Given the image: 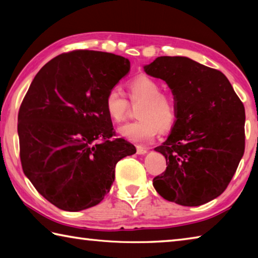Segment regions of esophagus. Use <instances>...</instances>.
<instances>
[{
	"instance_id": "1",
	"label": "esophagus",
	"mask_w": 258,
	"mask_h": 258,
	"mask_svg": "<svg viewBox=\"0 0 258 258\" xmlns=\"http://www.w3.org/2000/svg\"><path fill=\"white\" fill-rule=\"evenodd\" d=\"M147 151H148V149L145 147H141V146L137 147V154L138 155H145V154H147Z\"/></svg>"
}]
</instances>
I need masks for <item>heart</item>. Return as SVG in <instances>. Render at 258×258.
<instances>
[{"label":"heart","mask_w":258,"mask_h":258,"mask_svg":"<svg viewBox=\"0 0 258 258\" xmlns=\"http://www.w3.org/2000/svg\"><path fill=\"white\" fill-rule=\"evenodd\" d=\"M127 97L131 104L137 106L138 120L121 125L120 137L131 142H149L161 132L171 130L177 118L176 106L168 94L161 92V86L154 78L140 75L127 84ZM104 110L115 123L123 121L130 110V103L117 89L108 91L104 98Z\"/></svg>","instance_id":"1"}]
</instances>
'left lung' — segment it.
Segmentation results:
<instances>
[{"label": "left lung", "mask_w": 258, "mask_h": 258, "mask_svg": "<svg viewBox=\"0 0 258 258\" xmlns=\"http://www.w3.org/2000/svg\"><path fill=\"white\" fill-rule=\"evenodd\" d=\"M145 71L175 98L177 118L156 151L165 172L154 178L168 202L200 206L223 194L244 152V107L222 72L185 56H158Z\"/></svg>", "instance_id": "left-lung-1"}]
</instances>
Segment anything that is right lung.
<instances>
[{"label":"right lung","instance_id":"1","mask_svg":"<svg viewBox=\"0 0 258 258\" xmlns=\"http://www.w3.org/2000/svg\"><path fill=\"white\" fill-rule=\"evenodd\" d=\"M130 71L124 56L92 50L50 60L30 84L18 112L20 161L47 202L62 211L93 207L115 180V167L137 152L116 139L104 98Z\"/></svg>","mask_w":258,"mask_h":258}]
</instances>
